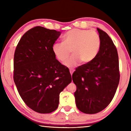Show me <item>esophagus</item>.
I'll use <instances>...</instances> for the list:
<instances>
[{
    "instance_id": "obj_1",
    "label": "esophagus",
    "mask_w": 131,
    "mask_h": 131,
    "mask_svg": "<svg viewBox=\"0 0 131 131\" xmlns=\"http://www.w3.org/2000/svg\"><path fill=\"white\" fill-rule=\"evenodd\" d=\"M69 71H70V74H71V75H72V74H73V73L74 72V69H69Z\"/></svg>"
}]
</instances>
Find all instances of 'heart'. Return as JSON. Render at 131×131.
<instances>
[{"mask_svg":"<svg viewBox=\"0 0 131 131\" xmlns=\"http://www.w3.org/2000/svg\"><path fill=\"white\" fill-rule=\"evenodd\" d=\"M62 43L52 46V51L58 60L65 61L71 53L73 54L65 62L68 67H73L81 62L88 64L94 60L101 45L100 36L93 30L73 29L63 36Z\"/></svg>","mask_w":131,"mask_h":131,"instance_id":"obj_1","label":"heart"}]
</instances>
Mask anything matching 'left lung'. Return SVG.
Returning a JSON list of instances; mask_svg holds the SVG:
<instances>
[{
  "instance_id": "obj_1",
  "label": "left lung",
  "mask_w": 131,
  "mask_h": 131,
  "mask_svg": "<svg viewBox=\"0 0 131 131\" xmlns=\"http://www.w3.org/2000/svg\"><path fill=\"white\" fill-rule=\"evenodd\" d=\"M101 40L99 51L90 62L76 68L72 79L77 107L86 114H95L109 105L119 81L118 56L108 35L97 28Z\"/></svg>"
}]
</instances>
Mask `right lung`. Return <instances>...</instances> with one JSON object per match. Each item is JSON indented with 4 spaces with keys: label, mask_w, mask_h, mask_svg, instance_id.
<instances>
[{
    "label": "right lung",
    "mask_w": 131,
    "mask_h": 131,
    "mask_svg": "<svg viewBox=\"0 0 131 131\" xmlns=\"http://www.w3.org/2000/svg\"><path fill=\"white\" fill-rule=\"evenodd\" d=\"M61 32L42 26L28 30L14 56V81L22 99L39 113L58 107L59 94L72 81L69 69L55 58L52 46Z\"/></svg>",
    "instance_id": "1"
}]
</instances>
